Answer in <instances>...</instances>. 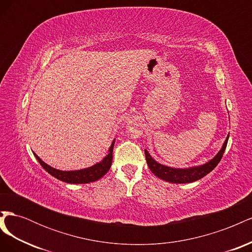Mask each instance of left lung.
I'll list each match as a JSON object with an SVG mask.
<instances>
[{
    "mask_svg": "<svg viewBox=\"0 0 252 252\" xmlns=\"http://www.w3.org/2000/svg\"><path fill=\"white\" fill-rule=\"evenodd\" d=\"M227 142H228V136L223 145L222 149L220 150L219 154L213 158L211 161L202 166L192 167V168H187V169H175V168H170V167L164 166L162 164H158L150 157L149 152L146 149H145V157H146V161H147L149 169L151 170L152 173L156 174L158 178L170 183H175V184L191 183L204 178L206 174H208L210 171H212L216 168L217 165L220 163V158H222L224 155V151L227 146Z\"/></svg>",
    "mask_w": 252,
    "mask_h": 252,
    "instance_id": "1",
    "label": "left lung"
}]
</instances>
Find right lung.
Wrapping results in <instances>:
<instances>
[{"instance_id":"obj_1","label":"right lung","mask_w":252,"mask_h":252,"mask_svg":"<svg viewBox=\"0 0 252 252\" xmlns=\"http://www.w3.org/2000/svg\"><path fill=\"white\" fill-rule=\"evenodd\" d=\"M113 145H114V141L112 142L111 146L109 148V154L103 158L102 162L94 165L93 167H89V168L75 170V171H62V170L55 169L49 165H47L46 163H44L35 154L34 156L37 158L39 163L42 165L43 168L56 179L66 183H70V184H86V183H91V182L100 180L103 175H105L108 172L112 163Z\"/></svg>"}]
</instances>
